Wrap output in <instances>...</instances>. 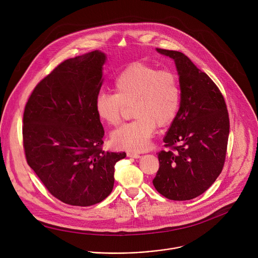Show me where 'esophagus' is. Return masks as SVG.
<instances>
[{"mask_svg": "<svg viewBox=\"0 0 258 258\" xmlns=\"http://www.w3.org/2000/svg\"><path fill=\"white\" fill-rule=\"evenodd\" d=\"M127 156L132 157V158H139L140 157V155L135 153V152H127Z\"/></svg>", "mask_w": 258, "mask_h": 258, "instance_id": "1", "label": "esophagus"}]
</instances>
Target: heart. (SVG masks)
I'll list each match as a JSON object with an SVG mask.
<instances>
[{
	"label": "heart",
	"mask_w": 258,
	"mask_h": 258,
	"mask_svg": "<svg viewBox=\"0 0 258 258\" xmlns=\"http://www.w3.org/2000/svg\"><path fill=\"white\" fill-rule=\"evenodd\" d=\"M115 94L100 93L95 100L98 117L111 126L122 122L125 108L132 106L136 119L111 135L119 149L142 151L147 148L155 127H165L175 118L180 106L178 78L171 71L145 62L128 66L116 79Z\"/></svg>",
	"instance_id": "heart-1"
}]
</instances>
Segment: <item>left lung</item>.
<instances>
[{
	"label": "left lung",
	"mask_w": 258,
	"mask_h": 258,
	"mask_svg": "<svg viewBox=\"0 0 258 258\" xmlns=\"http://www.w3.org/2000/svg\"><path fill=\"white\" fill-rule=\"evenodd\" d=\"M174 59L179 76L180 106L157 153L152 182L166 199L187 201L205 192L220 175L226 158L229 114L225 99L207 74L183 53L156 48Z\"/></svg>",
	"instance_id": "left-lung-1"
}]
</instances>
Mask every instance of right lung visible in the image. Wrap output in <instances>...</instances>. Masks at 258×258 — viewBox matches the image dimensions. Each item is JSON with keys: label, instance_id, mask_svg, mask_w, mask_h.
<instances>
[{"label": "right lung", "instance_id": "1", "mask_svg": "<svg viewBox=\"0 0 258 258\" xmlns=\"http://www.w3.org/2000/svg\"><path fill=\"white\" fill-rule=\"evenodd\" d=\"M103 52L70 58L42 79L23 115V147L28 165L59 201L88 207L114 186L115 164L125 152L102 149L105 134L95 110L102 82Z\"/></svg>", "mask_w": 258, "mask_h": 258}]
</instances>
